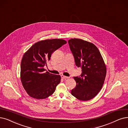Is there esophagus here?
I'll return each instance as SVG.
<instances>
[{"label":"esophagus","instance_id":"34e87169","mask_svg":"<svg viewBox=\"0 0 128 128\" xmlns=\"http://www.w3.org/2000/svg\"><path fill=\"white\" fill-rule=\"evenodd\" d=\"M61 78H62L64 79H68V76H64V75H61Z\"/></svg>","mask_w":128,"mask_h":128}]
</instances>
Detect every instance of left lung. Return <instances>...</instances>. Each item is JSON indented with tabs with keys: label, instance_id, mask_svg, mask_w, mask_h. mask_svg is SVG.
<instances>
[{
	"label": "left lung",
	"instance_id": "8db88e82",
	"mask_svg": "<svg viewBox=\"0 0 128 128\" xmlns=\"http://www.w3.org/2000/svg\"><path fill=\"white\" fill-rule=\"evenodd\" d=\"M68 43L76 66L82 71L79 77H74L76 84L71 94L78 100H90L98 94L104 85L106 74L104 61L92 43L78 38H71Z\"/></svg>",
	"mask_w": 128,
	"mask_h": 128
}]
</instances>
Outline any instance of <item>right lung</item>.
Returning <instances> with one entry per match:
<instances>
[{"mask_svg": "<svg viewBox=\"0 0 128 128\" xmlns=\"http://www.w3.org/2000/svg\"><path fill=\"white\" fill-rule=\"evenodd\" d=\"M67 43L64 39L41 40L35 43L22 57L20 79L28 95L36 99H43L53 94L60 82L61 76L45 72L52 53Z\"/></svg>", "mask_w": 128, "mask_h": 128, "instance_id": "right-lung-1", "label": "right lung"}]
</instances>
